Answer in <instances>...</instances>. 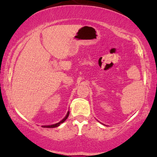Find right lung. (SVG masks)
Listing matches in <instances>:
<instances>
[{"label":"right lung","mask_w":157,"mask_h":157,"mask_svg":"<svg viewBox=\"0 0 157 157\" xmlns=\"http://www.w3.org/2000/svg\"><path fill=\"white\" fill-rule=\"evenodd\" d=\"M68 115H69V111H68V113H67V114H66V116L65 117H64L63 119V120H61L60 122H57V123H56V124H54V125H43L42 127H44V128H55V127H57V126L60 125L61 123H63V122H65V120H66V119L68 118Z\"/></svg>","instance_id":"1"}]
</instances>
